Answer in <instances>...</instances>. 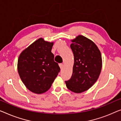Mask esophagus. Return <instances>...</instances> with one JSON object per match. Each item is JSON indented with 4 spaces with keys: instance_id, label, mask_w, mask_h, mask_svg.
<instances>
[{
    "instance_id": "34e87169",
    "label": "esophagus",
    "mask_w": 121,
    "mask_h": 121,
    "mask_svg": "<svg viewBox=\"0 0 121 121\" xmlns=\"http://www.w3.org/2000/svg\"><path fill=\"white\" fill-rule=\"evenodd\" d=\"M59 66H60V69H62L63 67H64V65H63L62 64H59Z\"/></svg>"
}]
</instances>
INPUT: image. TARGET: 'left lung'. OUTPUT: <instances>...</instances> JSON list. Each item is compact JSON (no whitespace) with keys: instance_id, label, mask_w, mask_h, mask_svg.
Segmentation results:
<instances>
[{"instance_id":"left-lung-1","label":"left lung","mask_w":121,"mask_h":121,"mask_svg":"<svg viewBox=\"0 0 121 121\" xmlns=\"http://www.w3.org/2000/svg\"><path fill=\"white\" fill-rule=\"evenodd\" d=\"M72 42L74 63L71 78L65 82L69 90L81 93L97 82L102 69V56L96 45L83 36H78Z\"/></svg>"}]
</instances>
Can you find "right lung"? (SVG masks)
I'll use <instances>...</instances> for the list:
<instances>
[{
	"instance_id": "obj_1",
	"label": "right lung",
	"mask_w": 121,
	"mask_h": 121,
	"mask_svg": "<svg viewBox=\"0 0 121 121\" xmlns=\"http://www.w3.org/2000/svg\"><path fill=\"white\" fill-rule=\"evenodd\" d=\"M53 43L38 39L22 52L18 72L27 89L40 94L50 89L60 68L51 52Z\"/></svg>"
}]
</instances>
